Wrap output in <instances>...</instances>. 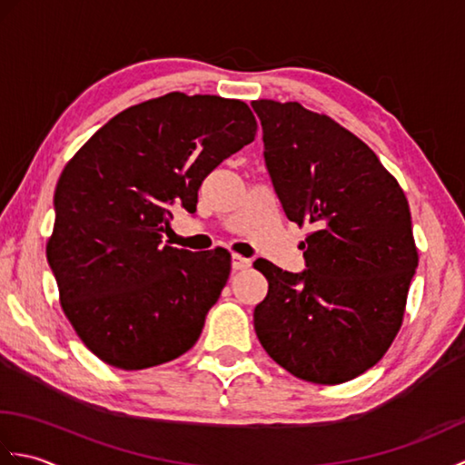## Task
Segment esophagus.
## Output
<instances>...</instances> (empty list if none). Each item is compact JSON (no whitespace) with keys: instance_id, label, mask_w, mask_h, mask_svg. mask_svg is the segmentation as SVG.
Returning a JSON list of instances; mask_svg holds the SVG:
<instances>
[{"instance_id":"obj_1","label":"esophagus","mask_w":465,"mask_h":465,"mask_svg":"<svg viewBox=\"0 0 465 465\" xmlns=\"http://www.w3.org/2000/svg\"><path fill=\"white\" fill-rule=\"evenodd\" d=\"M232 268L233 270H250L252 268V260L243 258L240 253H233L232 255Z\"/></svg>"}]
</instances>
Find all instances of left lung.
<instances>
[{
	"instance_id": "obj_1",
	"label": "left lung",
	"mask_w": 465,
	"mask_h": 465,
	"mask_svg": "<svg viewBox=\"0 0 465 465\" xmlns=\"http://www.w3.org/2000/svg\"><path fill=\"white\" fill-rule=\"evenodd\" d=\"M263 157L290 222L312 225L305 272L265 260L253 310L263 350L305 381L343 383L378 363L401 328L418 268L410 205L360 137L298 102L255 100Z\"/></svg>"
}]
</instances>
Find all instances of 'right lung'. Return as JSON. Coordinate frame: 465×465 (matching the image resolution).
I'll use <instances>...</instances> for the list:
<instances>
[{"instance_id":"obj_1","label":"right lung","mask_w":465,"mask_h":465,"mask_svg":"<svg viewBox=\"0 0 465 465\" xmlns=\"http://www.w3.org/2000/svg\"><path fill=\"white\" fill-rule=\"evenodd\" d=\"M255 132L248 104L172 92L112 117L67 162L45 252L65 318L102 361L134 371L193 348L232 255L162 233L170 207L193 213L203 177Z\"/></svg>"}]
</instances>
